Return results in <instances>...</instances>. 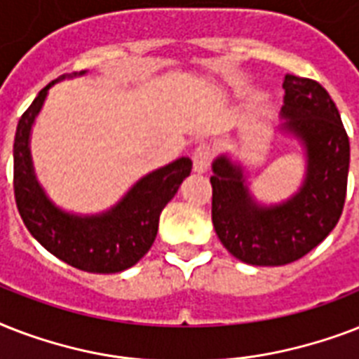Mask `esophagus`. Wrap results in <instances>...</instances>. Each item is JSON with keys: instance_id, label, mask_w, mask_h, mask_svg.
I'll list each match as a JSON object with an SVG mask.
<instances>
[{"instance_id": "34e87169", "label": "esophagus", "mask_w": 359, "mask_h": 359, "mask_svg": "<svg viewBox=\"0 0 359 359\" xmlns=\"http://www.w3.org/2000/svg\"><path fill=\"white\" fill-rule=\"evenodd\" d=\"M191 160H194V171H197V173H205L208 169V165H210V162H212V149H210L207 143L197 145Z\"/></svg>"}]
</instances>
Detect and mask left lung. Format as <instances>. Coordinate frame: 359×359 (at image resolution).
I'll use <instances>...</instances> for the list:
<instances>
[{"mask_svg": "<svg viewBox=\"0 0 359 359\" xmlns=\"http://www.w3.org/2000/svg\"><path fill=\"white\" fill-rule=\"evenodd\" d=\"M285 126L307 149L302 190L279 207H257L242 169L225 156L212 163V224L231 255L255 266L289 264L317 248L339 222L346 197L351 143L339 109L317 80L287 74Z\"/></svg>", "mask_w": 359, "mask_h": 359, "instance_id": "8db88e82", "label": "left lung"}]
</instances>
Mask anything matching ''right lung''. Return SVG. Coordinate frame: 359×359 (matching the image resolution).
Returning <instances> with one entry per match:
<instances>
[{
  "label": "right lung",
  "mask_w": 359,
  "mask_h": 359,
  "mask_svg": "<svg viewBox=\"0 0 359 359\" xmlns=\"http://www.w3.org/2000/svg\"><path fill=\"white\" fill-rule=\"evenodd\" d=\"M59 76L57 80H63ZM48 83L25 109L14 135V199L25 227L50 253L70 266L91 273H115L134 266L156 238L158 222L190 175V158H179L147 175L109 212L78 218L61 212L48 201L33 177L29 130L46 98Z\"/></svg>",
  "instance_id": "1"
}]
</instances>
